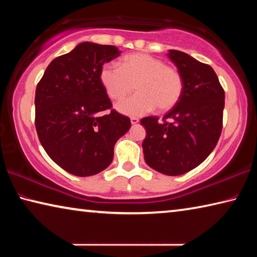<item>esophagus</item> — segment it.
<instances>
[{"label":"esophagus","mask_w":257,"mask_h":257,"mask_svg":"<svg viewBox=\"0 0 257 257\" xmlns=\"http://www.w3.org/2000/svg\"><path fill=\"white\" fill-rule=\"evenodd\" d=\"M130 121H132V124L135 125L139 122V119L136 118V116H133V118H130Z\"/></svg>","instance_id":"1"}]
</instances>
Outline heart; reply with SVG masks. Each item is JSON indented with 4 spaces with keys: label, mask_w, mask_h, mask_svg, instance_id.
Masks as SVG:
<instances>
[{
    "label": "heart",
    "mask_w": 257,
    "mask_h": 257,
    "mask_svg": "<svg viewBox=\"0 0 257 257\" xmlns=\"http://www.w3.org/2000/svg\"><path fill=\"white\" fill-rule=\"evenodd\" d=\"M99 80L112 99H122L134 90L137 94L119 102L115 108L130 116L144 115L158 107L165 112L175 107L184 92V80L176 68L147 53H133L122 58L120 67L106 63Z\"/></svg>",
    "instance_id": "b5f03b06"
}]
</instances>
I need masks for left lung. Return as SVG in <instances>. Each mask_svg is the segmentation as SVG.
Segmentation results:
<instances>
[{
	"instance_id": "obj_1",
	"label": "left lung",
	"mask_w": 257,
	"mask_h": 257,
	"mask_svg": "<svg viewBox=\"0 0 257 257\" xmlns=\"http://www.w3.org/2000/svg\"><path fill=\"white\" fill-rule=\"evenodd\" d=\"M184 80V92L177 105L164 115L146 116L143 142L145 162L167 176L193 170L214 150L222 130L224 90L214 70L184 52L167 54ZM168 118L170 121H165Z\"/></svg>"
}]
</instances>
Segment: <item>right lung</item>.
<instances>
[{
	"instance_id": "1",
	"label": "right lung",
	"mask_w": 257,
	"mask_h": 257,
	"mask_svg": "<svg viewBox=\"0 0 257 257\" xmlns=\"http://www.w3.org/2000/svg\"><path fill=\"white\" fill-rule=\"evenodd\" d=\"M120 53L113 45L80 43L52 61L36 87L38 138L50 158L71 175L88 177L106 169L116 141L132 125L114 110L101 114L112 103L99 71Z\"/></svg>"
}]
</instances>
